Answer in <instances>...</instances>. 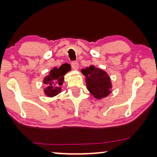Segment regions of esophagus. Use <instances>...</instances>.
I'll use <instances>...</instances> for the list:
<instances>
[{
	"label": "esophagus",
	"mask_w": 157,
	"mask_h": 157,
	"mask_svg": "<svg viewBox=\"0 0 157 157\" xmlns=\"http://www.w3.org/2000/svg\"><path fill=\"white\" fill-rule=\"evenodd\" d=\"M72 69H74V70H77V69H78V63L77 62V61H72Z\"/></svg>",
	"instance_id": "1"
}]
</instances>
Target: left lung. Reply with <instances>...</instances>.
Masks as SVG:
<instances>
[{"label": "left lung", "mask_w": 157, "mask_h": 157, "mask_svg": "<svg viewBox=\"0 0 157 157\" xmlns=\"http://www.w3.org/2000/svg\"><path fill=\"white\" fill-rule=\"evenodd\" d=\"M81 72L85 77L87 88L95 98L101 100L112 93V81L104 69L90 65L81 69Z\"/></svg>", "instance_id": "1"}]
</instances>
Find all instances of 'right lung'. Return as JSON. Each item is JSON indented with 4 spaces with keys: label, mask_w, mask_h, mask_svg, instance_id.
Segmentation results:
<instances>
[{
    "label": "right lung",
    "mask_w": 157,
    "mask_h": 157,
    "mask_svg": "<svg viewBox=\"0 0 157 157\" xmlns=\"http://www.w3.org/2000/svg\"><path fill=\"white\" fill-rule=\"evenodd\" d=\"M70 70V65L67 63L62 64L59 68L53 67L51 69L43 80V83L46 86L43 89L45 96L52 98L61 92V85L64 82V75Z\"/></svg>",
    "instance_id": "1"
}]
</instances>
